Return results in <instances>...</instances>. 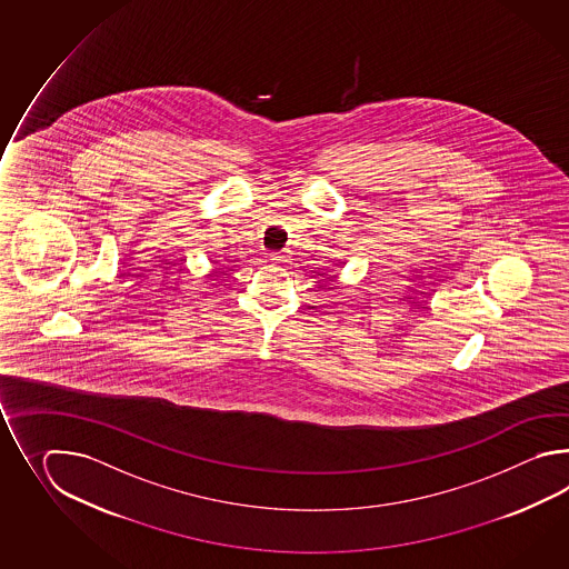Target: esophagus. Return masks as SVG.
<instances>
[{
  "label": "esophagus",
  "mask_w": 569,
  "mask_h": 569,
  "mask_svg": "<svg viewBox=\"0 0 569 569\" xmlns=\"http://www.w3.org/2000/svg\"><path fill=\"white\" fill-rule=\"evenodd\" d=\"M270 262L277 264V267H284L289 262V256L284 254V252H272L270 254Z\"/></svg>",
  "instance_id": "1"
}]
</instances>
